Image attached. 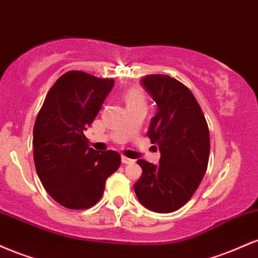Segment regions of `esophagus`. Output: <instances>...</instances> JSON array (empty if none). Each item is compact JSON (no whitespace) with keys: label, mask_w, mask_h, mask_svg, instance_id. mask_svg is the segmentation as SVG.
<instances>
[{"label":"esophagus","mask_w":258,"mask_h":258,"mask_svg":"<svg viewBox=\"0 0 258 258\" xmlns=\"http://www.w3.org/2000/svg\"><path fill=\"white\" fill-rule=\"evenodd\" d=\"M121 161H122V164L127 165V164H133V162H135V160L126 158V156H122V158H121Z\"/></svg>","instance_id":"34e87169"}]
</instances>
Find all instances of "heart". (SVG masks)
<instances>
[{
    "label": "heart",
    "mask_w": 258,
    "mask_h": 258,
    "mask_svg": "<svg viewBox=\"0 0 258 258\" xmlns=\"http://www.w3.org/2000/svg\"><path fill=\"white\" fill-rule=\"evenodd\" d=\"M136 103H144L143 96L138 91H130L126 94V104H136Z\"/></svg>",
    "instance_id": "heart-1"
}]
</instances>
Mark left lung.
<instances>
[{
	"label": "left lung",
	"instance_id": "obj_1",
	"mask_svg": "<svg viewBox=\"0 0 258 258\" xmlns=\"http://www.w3.org/2000/svg\"><path fill=\"white\" fill-rule=\"evenodd\" d=\"M141 85L156 104L147 136L160 150L158 165L138 160L142 176L135 183L139 203L159 214L177 211L189 201L206 172L210 133L199 103L184 85L153 74Z\"/></svg>",
	"mask_w": 258,
	"mask_h": 258
}]
</instances>
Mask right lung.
<instances>
[{
  "label": "right lung",
  "instance_id": "1",
  "mask_svg": "<svg viewBox=\"0 0 258 258\" xmlns=\"http://www.w3.org/2000/svg\"><path fill=\"white\" fill-rule=\"evenodd\" d=\"M112 87V79L65 73L48 91L35 121L37 176L47 193L67 209H90L98 203L106 178L121 164L119 153L97 152L84 135Z\"/></svg>",
  "mask_w": 258,
  "mask_h": 258
}]
</instances>
